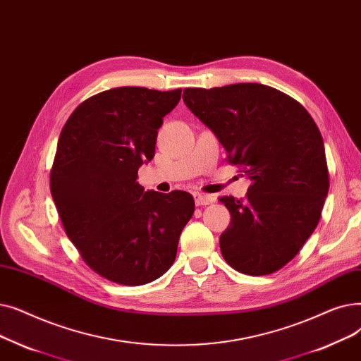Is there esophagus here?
I'll use <instances>...</instances> for the list:
<instances>
[{
	"mask_svg": "<svg viewBox=\"0 0 361 361\" xmlns=\"http://www.w3.org/2000/svg\"><path fill=\"white\" fill-rule=\"evenodd\" d=\"M194 200H195V204H197V205H209V204L213 201L212 197L200 194V192H195V194H194Z\"/></svg>",
	"mask_w": 361,
	"mask_h": 361,
	"instance_id": "1",
	"label": "esophagus"
}]
</instances>
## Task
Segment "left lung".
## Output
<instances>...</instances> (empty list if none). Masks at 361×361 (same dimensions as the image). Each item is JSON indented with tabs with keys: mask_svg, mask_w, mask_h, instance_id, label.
Returning a JSON list of instances; mask_svg holds the SVG:
<instances>
[{
	"mask_svg": "<svg viewBox=\"0 0 361 361\" xmlns=\"http://www.w3.org/2000/svg\"><path fill=\"white\" fill-rule=\"evenodd\" d=\"M183 102L209 126L228 161L251 180L245 198L221 197L231 213L223 259L251 276L278 271L314 232L329 191L323 140L313 117L262 83L186 88Z\"/></svg>",
	"mask_w": 361,
	"mask_h": 361,
	"instance_id": "obj_1",
	"label": "left lung"
}]
</instances>
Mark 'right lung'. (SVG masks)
<instances>
[{
	"label": "right lung",
	"instance_id": "1",
	"mask_svg": "<svg viewBox=\"0 0 361 361\" xmlns=\"http://www.w3.org/2000/svg\"><path fill=\"white\" fill-rule=\"evenodd\" d=\"M180 92L113 88L85 99L61 129L51 195L83 262L111 282L138 286L159 279L173 264L194 214L190 192H145L136 182Z\"/></svg>",
	"mask_w": 361,
	"mask_h": 361
}]
</instances>
